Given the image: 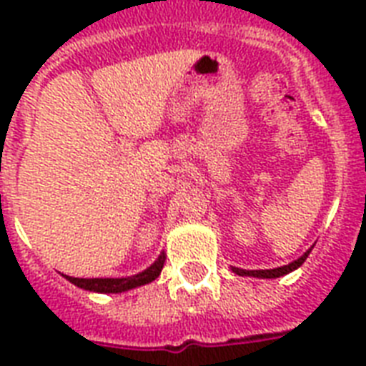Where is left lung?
<instances>
[{
  "label": "left lung",
  "mask_w": 366,
  "mask_h": 366,
  "mask_svg": "<svg viewBox=\"0 0 366 366\" xmlns=\"http://www.w3.org/2000/svg\"><path fill=\"white\" fill-rule=\"evenodd\" d=\"M313 249V247H312ZM312 249L306 250L300 258H296L295 262H290L287 266H281V267H273V269H241V267H234L232 266V272L241 275V277H258V279H275V277H281V275H287V273L295 272L298 267L306 262L307 254L312 252Z\"/></svg>",
  "instance_id": "8db88e82"
}]
</instances>
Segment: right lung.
<instances>
[{"mask_svg":"<svg viewBox=\"0 0 366 366\" xmlns=\"http://www.w3.org/2000/svg\"><path fill=\"white\" fill-rule=\"evenodd\" d=\"M167 254L161 252L157 256V260L152 264L149 267H146L144 272L137 273V275H131V277H93V279H81V277H70V275H64L70 283H74L79 289L91 290V292H102V295H117V292H125V290L137 289V287H142V285H148L152 281L159 277L161 269H163V264H165Z\"/></svg>","mask_w":366,"mask_h":366,"instance_id":"right-lung-1","label":"right lung"}]
</instances>
